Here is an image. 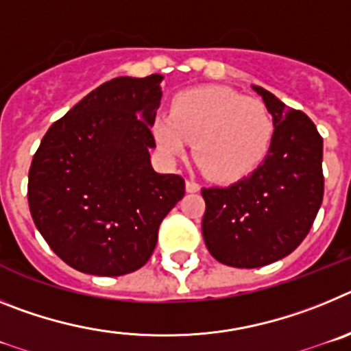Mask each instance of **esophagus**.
<instances>
[{"mask_svg": "<svg viewBox=\"0 0 351 351\" xmlns=\"http://www.w3.org/2000/svg\"><path fill=\"white\" fill-rule=\"evenodd\" d=\"M198 190H200V186H198V182L186 181V191H188V193H197Z\"/></svg>", "mask_w": 351, "mask_h": 351, "instance_id": "obj_1", "label": "esophagus"}]
</instances>
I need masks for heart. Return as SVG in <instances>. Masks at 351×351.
<instances>
[{
    "label": "heart",
    "instance_id": "b5f03b06",
    "mask_svg": "<svg viewBox=\"0 0 351 351\" xmlns=\"http://www.w3.org/2000/svg\"><path fill=\"white\" fill-rule=\"evenodd\" d=\"M158 147L178 156L193 141V156L214 181L230 182L265 160L274 137V119L258 98L219 86L186 89L172 100L169 116L153 125Z\"/></svg>",
    "mask_w": 351,
    "mask_h": 351
}]
</instances>
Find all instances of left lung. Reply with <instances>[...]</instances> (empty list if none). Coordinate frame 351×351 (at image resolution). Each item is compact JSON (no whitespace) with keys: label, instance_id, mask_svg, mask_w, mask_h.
<instances>
[{"label":"left lung","instance_id":"left-lung-1","mask_svg":"<svg viewBox=\"0 0 351 351\" xmlns=\"http://www.w3.org/2000/svg\"><path fill=\"white\" fill-rule=\"evenodd\" d=\"M274 119L262 165L226 186L202 188V234L210 255L239 269L285 258L311 230L324 200V138L300 110L253 86Z\"/></svg>","mask_w":351,"mask_h":351}]
</instances>
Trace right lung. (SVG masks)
Wrapping results in <instances>:
<instances>
[{
	"label": "right lung",
	"instance_id": "1",
	"mask_svg": "<svg viewBox=\"0 0 351 351\" xmlns=\"http://www.w3.org/2000/svg\"><path fill=\"white\" fill-rule=\"evenodd\" d=\"M163 77L101 84L43 135L29 167L31 216L51 250L86 274L123 276L151 258L184 179L158 173L149 149Z\"/></svg>",
	"mask_w": 351,
	"mask_h": 351
}]
</instances>
